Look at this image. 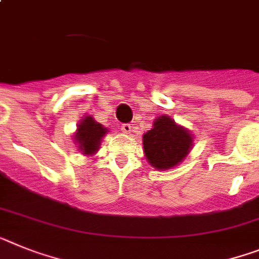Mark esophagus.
I'll use <instances>...</instances> for the list:
<instances>
[{
	"mask_svg": "<svg viewBox=\"0 0 259 259\" xmlns=\"http://www.w3.org/2000/svg\"><path fill=\"white\" fill-rule=\"evenodd\" d=\"M121 132H123V134H131L132 125L131 124H123L121 125Z\"/></svg>",
	"mask_w": 259,
	"mask_h": 259,
	"instance_id": "esophagus-1",
	"label": "esophagus"
}]
</instances>
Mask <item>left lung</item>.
Listing matches in <instances>:
<instances>
[{
	"mask_svg": "<svg viewBox=\"0 0 259 259\" xmlns=\"http://www.w3.org/2000/svg\"><path fill=\"white\" fill-rule=\"evenodd\" d=\"M194 147L193 134L167 115H161L143 135V151L148 163L157 170L178 166Z\"/></svg>",
	"mask_w": 259,
	"mask_h": 259,
	"instance_id": "8db88e82",
	"label": "left lung"
}]
</instances>
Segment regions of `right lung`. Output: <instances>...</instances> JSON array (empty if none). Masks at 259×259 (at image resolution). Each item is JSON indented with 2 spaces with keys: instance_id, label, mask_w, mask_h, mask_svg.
Segmentation results:
<instances>
[{
  "instance_id": "right-lung-1",
  "label": "right lung",
  "mask_w": 259,
  "mask_h": 259,
  "mask_svg": "<svg viewBox=\"0 0 259 259\" xmlns=\"http://www.w3.org/2000/svg\"><path fill=\"white\" fill-rule=\"evenodd\" d=\"M107 132L108 128L94 120L92 115H86L77 124L76 132L73 134V140L81 154L90 157L99 151L101 143Z\"/></svg>"
}]
</instances>
